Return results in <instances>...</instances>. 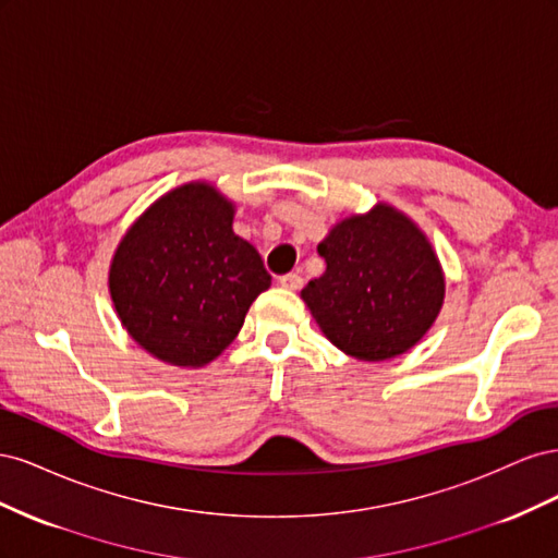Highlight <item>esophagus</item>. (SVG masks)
I'll return each mask as SVG.
<instances>
[{
	"label": "esophagus",
	"mask_w": 558,
	"mask_h": 558,
	"mask_svg": "<svg viewBox=\"0 0 558 558\" xmlns=\"http://www.w3.org/2000/svg\"><path fill=\"white\" fill-rule=\"evenodd\" d=\"M302 279L298 272H289V275H283V277H279V283L283 286V289H289V291H298V289H302Z\"/></svg>",
	"instance_id": "obj_1"
}]
</instances>
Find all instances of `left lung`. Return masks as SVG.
<instances>
[{"label":"left lung","mask_w":558,"mask_h":558,"mask_svg":"<svg viewBox=\"0 0 558 558\" xmlns=\"http://www.w3.org/2000/svg\"><path fill=\"white\" fill-rule=\"evenodd\" d=\"M326 272L302 289L328 340L361 361L412 349L440 314L445 277L433 246L393 207L337 223L318 244Z\"/></svg>","instance_id":"1"}]
</instances>
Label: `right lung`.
<instances>
[{
  "label": "right lung",
  "mask_w": 558,
  "mask_h": 558,
  "mask_svg": "<svg viewBox=\"0 0 558 558\" xmlns=\"http://www.w3.org/2000/svg\"><path fill=\"white\" fill-rule=\"evenodd\" d=\"M232 205L211 185L167 193L118 246L109 289L128 332L156 359L199 367L240 332L272 277L232 232Z\"/></svg>",
  "instance_id": "add662e5"
}]
</instances>
